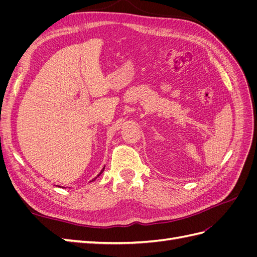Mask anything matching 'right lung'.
<instances>
[{
    "label": "right lung",
    "instance_id": "1",
    "mask_svg": "<svg viewBox=\"0 0 257 257\" xmlns=\"http://www.w3.org/2000/svg\"><path fill=\"white\" fill-rule=\"evenodd\" d=\"M103 172H104V168H103V170H102V172H100V173H99V175H100V174H102ZM99 175H98V176H99ZM98 176H97V177H98Z\"/></svg>",
    "mask_w": 257,
    "mask_h": 257
}]
</instances>
